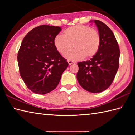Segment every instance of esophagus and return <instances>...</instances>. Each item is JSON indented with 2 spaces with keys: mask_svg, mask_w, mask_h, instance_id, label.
Segmentation results:
<instances>
[{
  "mask_svg": "<svg viewBox=\"0 0 135 135\" xmlns=\"http://www.w3.org/2000/svg\"><path fill=\"white\" fill-rule=\"evenodd\" d=\"M68 64H69V65L73 64L74 63V62L73 61H72V60H68Z\"/></svg>",
  "mask_w": 135,
  "mask_h": 135,
  "instance_id": "esophagus-1",
  "label": "esophagus"
}]
</instances>
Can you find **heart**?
Masks as SVG:
<instances>
[{
  "label": "heart",
  "instance_id": "obj_1",
  "mask_svg": "<svg viewBox=\"0 0 135 135\" xmlns=\"http://www.w3.org/2000/svg\"><path fill=\"white\" fill-rule=\"evenodd\" d=\"M100 35L90 27L76 25L64 31V36L57 35L54 39L57 50L64 55L72 47L74 49L66 54V58L78 60L88 59L95 55L100 46Z\"/></svg>",
  "mask_w": 135,
  "mask_h": 135
}]
</instances>
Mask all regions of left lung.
<instances>
[{"label": "left lung", "instance_id": "left-lung-1", "mask_svg": "<svg viewBox=\"0 0 135 135\" xmlns=\"http://www.w3.org/2000/svg\"><path fill=\"white\" fill-rule=\"evenodd\" d=\"M92 21L99 31V48L90 60L78 63L76 78L85 90L100 93L107 89L115 78L119 67L120 50L110 28L99 20Z\"/></svg>", "mask_w": 135, "mask_h": 135}]
</instances>
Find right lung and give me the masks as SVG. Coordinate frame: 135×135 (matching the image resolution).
<instances>
[{"label": "right lung", "mask_w": 135, "mask_h": 135, "mask_svg": "<svg viewBox=\"0 0 135 135\" xmlns=\"http://www.w3.org/2000/svg\"><path fill=\"white\" fill-rule=\"evenodd\" d=\"M61 31L59 27L40 25L22 41L17 56L20 74L27 88L36 94L53 90L68 66L54 44Z\"/></svg>", "instance_id": "obj_1"}]
</instances>
